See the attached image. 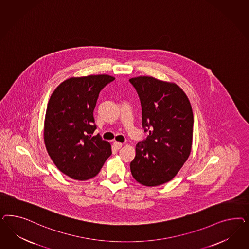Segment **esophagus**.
<instances>
[{"label":"esophagus","mask_w":249,"mask_h":249,"mask_svg":"<svg viewBox=\"0 0 249 249\" xmlns=\"http://www.w3.org/2000/svg\"><path fill=\"white\" fill-rule=\"evenodd\" d=\"M113 147L116 150H120L121 147H122V143L119 142H114Z\"/></svg>","instance_id":"1"}]
</instances>
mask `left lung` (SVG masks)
I'll return each mask as SVG.
<instances>
[{"instance_id":"1","label":"left lung","mask_w":249,"mask_h":249,"mask_svg":"<svg viewBox=\"0 0 249 249\" xmlns=\"http://www.w3.org/2000/svg\"><path fill=\"white\" fill-rule=\"evenodd\" d=\"M141 100L147 138L136 145L130 172L145 186L171 181L187 160L193 142L194 114L187 96L176 84L152 76L129 79Z\"/></svg>"}]
</instances>
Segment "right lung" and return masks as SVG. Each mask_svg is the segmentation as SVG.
Masks as SVG:
<instances>
[{
    "instance_id": "add662e5",
    "label": "right lung",
    "mask_w": 249,
    "mask_h": 249,
    "mask_svg": "<svg viewBox=\"0 0 249 249\" xmlns=\"http://www.w3.org/2000/svg\"><path fill=\"white\" fill-rule=\"evenodd\" d=\"M107 75L71 77L53 91L45 113L44 140L53 163L75 180H89L111 155V146L99 134L93 112L98 95L113 81Z\"/></svg>"
}]
</instances>
